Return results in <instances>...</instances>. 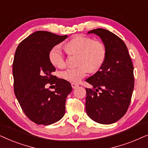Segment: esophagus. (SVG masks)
<instances>
[{"label": "esophagus", "instance_id": "obj_1", "mask_svg": "<svg viewBox=\"0 0 148 148\" xmlns=\"http://www.w3.org/2000/svg\"><path fill=\"white\" fill-rule=\"evenodd\" d=\"M71 86H72L73 88L75 89V88H77V87L79 86V85H78L77 84H75V83H72V84H71Z\"/></svg>", "mask_w": 148, "mask_h": 148}]
</instances>
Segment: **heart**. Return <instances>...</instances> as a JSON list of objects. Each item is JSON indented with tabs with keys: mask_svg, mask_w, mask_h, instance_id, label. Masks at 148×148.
<instances>
[{
	"mask_svg": "<svg viewBox=\"0 0 148 148\" xmlns=\"http://www.w3.org/2000/svg\"><path fill=\"white\" fill-rule=\"evenodd\" d=\"M69 53L79 54L77 68H68L61 73L62 77L69 82L79 83L91 71L98 70L104 63L106 50L103 43L94 41L92 38L77 36L65 44ZM49 60L56 67L61 68L65 64L64 54L59 45L54 46L49 52Z\"/></svg>",
	"mask_w": 148,
	"mask_h": 148,
	"instance_id": "1",
	"label": "heart"
}]
</instances>
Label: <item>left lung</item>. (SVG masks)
Segmentation results:
<instances>
[{"label": "left lung", "mask_w": 148, "mask_h": 148, "mask_svg": "<svg viewBox=\"0 0 148 148\" xmlns=\"http://www.w3.org/2000/svg\"><path fill=\"white\" fill-rule=\"evenodd\" d=\"M102 40L106 54L104 63L86 79V110L89 117L103 125L114 123L127 112L131 102L134 76L133 66L125 42L108 30L98 28L88 32Z\"/></svg>", "instance_id": "left-lung-1"}]
</instances>
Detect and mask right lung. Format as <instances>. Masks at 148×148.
I'll return each mask as SVG.
<instances>
[{
  "instance_id": "obj_1",
  "label": "right lung",
  "mask_w": 148,
  "mask_h": 148,
  "mask_svg": "<svg viewBox=\"0 0 148 148\" xmlns=\"http://www.w3.org/2000/svg\"><path fill=\"white\" fill-rule=\"evenodd\" d=\"M66 38L37 31L24 39L15 51L14 92L26 116L38 125L53 124L65 113L66 98L72 88L67 81L52 75L56 69L49 60V52ZM47 83L56 84L54 91L45 88Z\"/></svg>"
}]
</instances>
